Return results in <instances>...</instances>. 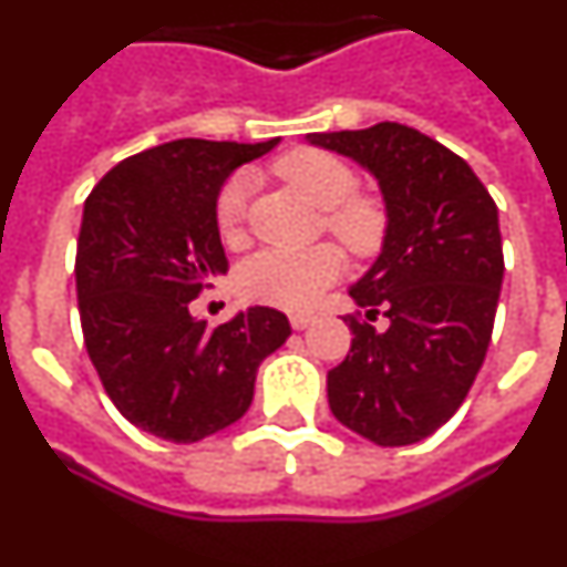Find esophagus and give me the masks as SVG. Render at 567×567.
I'll return each instance as SVG.
<instances>
[{
	"instance_id": "34e87169",
	"label": "esophagus",
	"mask_w": 567,
	"mask_h": 567,
	"mask_svg": "<svg viewBox=\"0 0 567 567\" xmlns=\"http://www.w3.org/2000/svg\"><path fill=\"white\" fill-rule=\"evenodd\" d=\"M289 323H292V329H307V327H312L315 323V315H307V312H295V315H289Z\"/></svg>"
}]
</instances>
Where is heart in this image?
<instances>
[{
	"label": "heart",
	"mask_w": 567,
	"mask_h": 567,
	"mask_svg": "<svg viewBox=\"0 0 567 567\" xmlns=\"http://www.w3.org/2000/svg\"><path fill=\"white\" fill-rule=\"evenodd\" d=\"M275 173L298 189L312 207L327 209L323 224L354 255H369L380 247L385 215L372 198H358V178L338 155L320 150H292L278 158ZM249 178L235 175L215 198V227L227 247H240L244 213H247ZM343 272V252L332 244L309 249H264L240 264L238 289L247 300L280 309L312 307L320 292Z\"/></svg>",
	"instance_id": "heart-1"
}]
</instances>
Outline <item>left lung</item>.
Wrapping results in <instances>:
<instances>
[{"mask_svg": "<svg viewBox=\"0 0 567 567\" xmlns=\"http://www.w3.org/2000/svg\"><path fill=\"white\" fill-rule=\"evenodd\" d=\"M307 142L372 175L385 213L378 258L349 298L389 327L349 318L352 349L329 372V405L372 443H420L457 412L488 352L505 275L497 204L460 155L405 124Z\"/></svg>", "mask_w": 567, "mask_h": 567, "instance_id": "obj_1", "label": "left lung"}]
</instances>
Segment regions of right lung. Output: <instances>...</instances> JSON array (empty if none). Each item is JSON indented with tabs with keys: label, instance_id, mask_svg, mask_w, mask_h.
Segmentation results:
<instances>
[{
	"label": "right lung",
	"instance_id": "obj_1",
	"mask_svg": "<svg viewBox=\"0 0 567 567\" xmlns=\"http://www.w3.org/2000/svg\"><path fill=\"white\" fill-rule=\"evenodd\" d=\"M178 138L115 164L84 202L76 249L79 315L104 392L142 432L198 443L247 414L264 358L292 334L269 307L209 329L189 312L227 275L215 198L269 150Z\"/></svg>",
	"mask_w": 567,
	"mask_h": 567
}]
</instances>
